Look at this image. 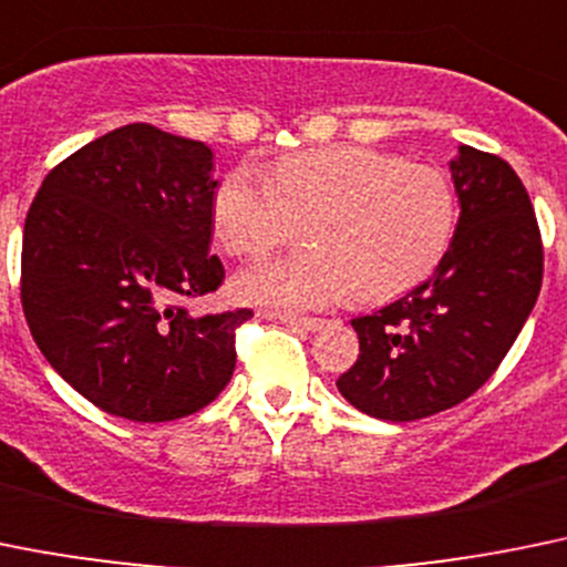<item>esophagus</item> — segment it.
<instances>
[{
	"instance_id": "esophagus-1",
	"label": "esophagus",
	"mask_w": 567,
	"mask_h": 567,
	"mask_svg": "<svg viewBox=\"0 0 567 567\" xmlns=\"http://www.w3.org/2000/svg\"><path fill=\"white\" fill-rule=\"evenodd\" d=\"M277 319L282 321V324H290V327H299V330H319L321 324H324V319H313V316H293V313H277Z\"/></svg>"
}]
</instances>
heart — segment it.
Wrapping results in <instances>:
<instances>
[{"label":"heart","mask_w":567,"mask_h":567,"mask_svg":"<svg viewBox=\"0 0 567 567\" xmlns=\"http://www.w3.org/2000/svg\"><path fill=\"white\" fill-rule=\"evenodd\" d=\"M305 235L316 248L259 266L237 296L274 308H324L355 293L385 301L425 282L456 231V193L436 164L369 147H321L220 178L212 229L240 259H262Z\"/></svg>","instance_id":"1"}]
</instances>
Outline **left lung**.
I'll return each mask as SVG.
<instances>
[{
	"mask_svg": "<svg viewBox=\"0 0 567 567\" xmlns=\"http://www.w3.org/2000/svg\"><path fill=\"white\" fill-rule=\"evenodd\" d=\"M462 215L427 282L352 319L361 355L338 378L358 411L414 422L464 403L495 374L543 285V237L526 187L495 153L451 162Z\"/></svg>",
	"mask_w": 567,
	"mask_h": 567,
	"instance_id": "obj_1",
	"label": "left lung"
}]
</instances>
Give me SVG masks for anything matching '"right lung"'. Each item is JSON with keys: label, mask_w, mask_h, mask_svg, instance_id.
I'll return each mask as SVG.
<instances>
[{"label": "right lung", "mask_w": 567, "mask_h": 567, "mask_svg": "<svg viewBox=\"0 0 567 567\" xmlns=\"http://www.w3.org/2000/svg\"><path fill=\"white\" fill-rule=\"evenodd\" d=\"M215 187L204 142L134 123L55 164L30 204L24 319L50 367L109 414L178 420L231 380L254 310L189 316L178 301L224 285Z\"/></svg>", "instance_id": "add662e5"}]
</instances>
